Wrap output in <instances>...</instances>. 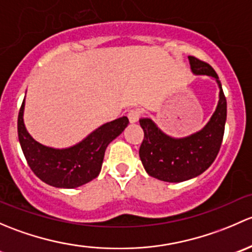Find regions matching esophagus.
<instances>
[{"label":"esophagus","instance_id":"1","mask_svg":"<svg viewBox=\"0 0 252 252\" xmlns=\"http://www.w3.org/2000/svg\"><path fill=\"white\" fill-rule=\"evenodd\" d=\"M127 118H128L131 124L137 123L139 120V118H141V110H138V109H132V110H129L127 113Z\"/></svg>","mask_w":252,"mask_h":252}]
</instances>
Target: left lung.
<instances>
[{
  "label": "left lung",
  "instance_id": "1",
  "mask_svg": "<svg viewBox=\"0 0 252 252\" xmlns=\"http://www.w3.org/2000/svg\"><path fill=\"white\" fill-rule=\"evenodd\" d=\"M194 74L209 75L220 86V100L211 120L201 131L175 139L162 133L150 119H141L144 138L139 148V158L152 177L164 182H183L201 175L211 166L221 148L227 119V99L219 75L206 62L189 56Z\"/></svg>",
  "mask_w": 252,
  "mask_h": 252
}]
</instances>
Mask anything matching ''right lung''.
I'll return each mask as SVG.
<instances>
[{"label": "right lung", "mask_w": 252, "mask_h": 252, "mask_svg": "<svg viewBox=\"0 0 252 252\" xmlns=\"http://www.w3.org/2000/svg\"><path fill=\"white\" fill-rule=\"evenodd\" d=\"M24 102L18 114V137L31 171L56 188H76L97 177L108 144L128 125L126 116L104 124L87 138L68 149H53L36 142L23 121Z\"/></svg>", "instance_id": "add662e5"}]
</instances>
